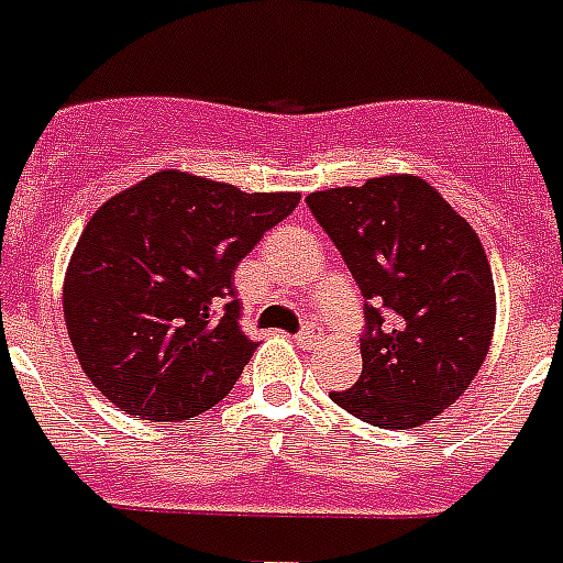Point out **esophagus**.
I'll return each instance as SVG.
<instances>
[{
  "label": "esophagus",
  "mask_w": 563,
  "mask_h": 563,
  "mask_svg": "<svg viewBox=\"0 0 563 563\" xmlns=\"http://www.w3.org/2000/svg\"><path fill=\"white\" fill-rule=\"evenodd\" d=\"M319 340H322V334H319L317 325H305L302 331L296 334V345H299V349H313Z\"/></svg>",
  "instance_id": "34e87169"
}]
</instances>
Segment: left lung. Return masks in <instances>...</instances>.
Returning <instances> with one entry per match:
<instances>
[{"label":"left lung","instance_id":"left-lung-1","mask_svg":"<svg viewBox=\"0 0 563 563\" xmlns=\"http://www.w3.org/2000/svg\"><path fill=\"white\" fill-rule=\"evenodd\" d=\"M366 299L357 384L331 393L354 418L409 430L467 389L492 345L497 296L479 238L409 174L305 197Z\"/></svg>","mask_w":563,"mask_h":563}]
</instances>
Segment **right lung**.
<instances>
[{
	"mask_svg": "<svg viewBox=\"0 0 563 563\" xmlns=\"http://www.w3.org/2000/svg\"><path fill=\"white\" fill-rule=\"evenodd\" d=\"M299 206L159 170L89 218L63 282L80 368L142 421H186L227 398L255 343L241 331L235 267Z\"/></svg>",
	"mask_w": 563,
	"mask_h": 563,
	"instance_id": "right-lung-1",
	"label": "right lung"
}]
</instances>
